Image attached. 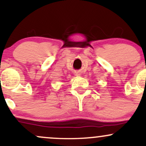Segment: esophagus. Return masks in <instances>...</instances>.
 <instances>
[{"label": "esophagus", "mask_w": 146, "mask_h": 146, "mask_svg": "<svg viewBox=\"0 0 146 146\" xmlns=\"http://www.w3.org/2000/svg\"><path fill=\"white\" fill-rule=\"evenodd\" d=\"M80 75V74L78 73V72H75V75H76V76H79Z\"/></svg>", "instance_id": "34e87169"}]
</instances>
